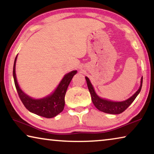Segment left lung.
<instances>
[{"instance_id": "8db88e82", "label": "left lung", "mask_w": 154, "mask_h": 154, "mask_svg": "<svg viewBox=\"0 0 154 154\" xmlns=\"http://www.w3.org/2000/svg\"><path fill=\"white\" fill-rule=\"evenodd\" d=\"M86 80L89 92L91 93L92 102H93V104L100 111L110 114H120L125 111L131 104V103L134 102L135 99H136L137 95H138L141 91L142 85H143V77H142L141 84L140 86V88L132 97H131L129 99L127 100L123 101V102H116L102 99V98L98 97L97 94L95 93V91H94V88L93 86H92L90 80H89V79L87 77H86Z\"/></svg>"}]
</instances>
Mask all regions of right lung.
I'll use <instances>...</instances> for the list:
<instances>
[{"mask_svg":"<svg viewBox=\"0 0 154 154\" xmlns=\"http://www.w3.org/2000/svg\"><path fill=\"white\" fill-rule=\"evenodd\" d=\"M17 56L16 57L13 68V77L14 80L16 88H17L18 97L26 109L32 113L46 118H51L60 113L64 109L65 105V95L71 79L76 74L77 71H72L66 75L59 84L56 90L51 95L43 99L34 100L29 97L20 88L17 83L15 73V66Z\"/></svg>","mask_w":154,"mask_h":154,"instance_id":"right-lung-1","label":"right lung"}]
</instances>
